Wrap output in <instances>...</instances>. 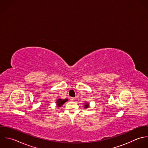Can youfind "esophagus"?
<instances>
[{
	"instance_id": "obj_1",
	"label": "esophagus",
	"mask_w": 148,
	"mask_h": 148,
	"mask_svg": "<svg viewBox=\"0 0 148 148\" xmlns=\"http://www.w3.org/2000/svg\"><path fill=\"white\" fill-rule=\"evenodd\" d=\"M75 99V98H74V97H71V98H70V100H71V101H74Z\"/></svg>"
}]
</instances>
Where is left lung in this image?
Returning a JSON list of instances; mask_svg holds the SVG:
<instances>
[{
  "instance_id": "obj_1",
  "label": "left lung",
  "mask_w": 148,
  "mask_h": 148,
  "mask_svg": "<svg viewBox=\"0 0 148 148\" xmlns=\"http://www.w3.org/2000/svg\"><path fill=\"white\" fill-rule=\"evenodd\" d=\"M89 107V103H88V102H86L85 105H84V108H85V109H87V108H88Z\"/></svg>"
}]
</instances>
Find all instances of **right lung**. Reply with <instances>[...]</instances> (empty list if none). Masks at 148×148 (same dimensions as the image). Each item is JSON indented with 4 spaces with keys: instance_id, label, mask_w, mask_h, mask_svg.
Wrapping results in <instances>:
<instances>
[{
    "instance_id": "right-lung-1",
    "label": "right lung",
    "mask_w": 148,
    "mask_h": 148,
    "mask_svg": "<svg viewBox=\"0 0 148 148\" xmlns=\"http://www.w3.org/2000/svg\"><path fill=\"white\" fill-rule=\"evenodd\" d=\"M67 101H68L67 99H60L59 98L58 100H57V106L58 107H60L62 106L66 102H67Z\"/></svg>"
}]
</instances>
